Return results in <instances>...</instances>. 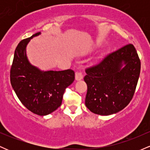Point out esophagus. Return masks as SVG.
Returning <instances> with one entry per match:
<instances>
[{
  "mask_svg": "<svg viewBox=\"0 0 150 150\" xmlns=\"http://www.w3.org/2000/svg\"><path fill=\"white\" fill-rule=\"evenodd\" d=\"M83 78V74L81 72H77L75 73V80H81Z\"/></svg>",
  "mask_w": 150,
  "mask_h": 150,
  "instance_id": "obj_1",
  "label": "esophagus"
}]
</instances>
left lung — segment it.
Returning <instances> with one entry per match:
<instances>
[{
	"label": "left lung",
	"instance_id": "1",
	"mask_svg": "<svg viewBox=\"0 0 150 150\" xmlns=\"http://www.w3.org/2000/svg\"><path fill=\"white\" fill-rule=\"evenodd\" d=\"M140 66L135 46L129 44L86 68L84 80L87 85V108L102 116L123 109L135 94Z\"/></svg>",
	"mask_w": 150,
	"mask_h": 150
}]
</instances>
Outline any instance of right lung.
Segmentation results:
<instances>
[{"label": "right lung", "mask_w": 150, "mask_h": 150, "mask_svg": "<svg viewBox=\"0 0 150 150\" xmlns=\"http://www.w3.org/2000/svg\"><path fill=\"white\" fill-rule=\"evenodd\" d=\"M22 40L15 51L10 69V83L22 104L32 113L46 116L61 105L65 89L75 80V72L41 71L30 63L26 56V46L34 37Z\"/></svg>", "instance_id": "add662e5"}]
</instances>
